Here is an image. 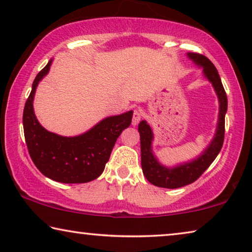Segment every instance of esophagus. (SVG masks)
Wrapping results in <instances>:
<instances>
[{"label": "esophagus", "instance_id": "1", "mask_svg": "<svg viewBox=\"0 0 252 252\" xmlns=\"http://www.w3.org/2000/svg\"><path fill=\"white\" fill-rule=\"evenodd\" d=\"M142 117H143V114L141 113V110L135 109L134 110V114H133V122H131V124H133V126L138 125V123L141 122Z\"/></svg>", "mask_w": 252, "mask_h": 252}]
</instances>
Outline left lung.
Here are the masks:
<instances>
[{
    "label": "left lung",
    "instance_id": "1",
    "mask_svg": "<svg viewBox=\"0 0 252 252\" xmlns=\"http://www.w3.org/2000/svg\"><path fill=\"white\" fill-rule=\"evenodd\" d=\"M188 57L195 62L198 66L203 67L205 77L212 83L219 96L220 113L218 127H216L214 138L202 156L188 163L177 165L175 168H166L158 163L152 152L153 133L150 125L145 121L139 123L138 131L139 136H141V163L143 173L151 184L161 188H180L196 181L218 157L224 141L227 98L218 69L214 66V64L202 54L188 53Z\"/></svg>",
    "mask_w": 252,
    "mask_h": 252
}]
</instances>
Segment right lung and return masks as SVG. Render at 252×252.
Returning <instances> with one entry per match:
<instances>
[{"label": "right lung", "mask_w": 252, "mask_h": 252, "mask_svg": "<svg viewBox=\"0 0 252 252\" xmlns=\"http://www.w3.org/2000/svg\"><path fill=\"white\" fill-rule=\"evenodd\" d=\"M50 64L52 61L37 74L23 109L27 148L37 169L49 179L63 184L89 183L103 172L116 141L130 125L133 111L104 118L74 137L46 130L34 116L32 102L38 83L48 73Z\"/></svg>", "instance_id": "right-lung-1"}]
</instances>
